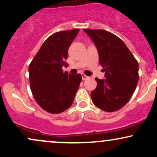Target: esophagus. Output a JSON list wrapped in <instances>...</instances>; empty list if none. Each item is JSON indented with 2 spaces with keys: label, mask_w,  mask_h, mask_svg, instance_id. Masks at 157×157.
<instances>
[{
  "label": "esophagus",
  "mask_w": 157,
  "mask_h": 157,
  "mask_svg": "<svg viewBox=\"0 0 157 157\" xmlns=\"http://www.w3.org/2000/svg\"><path fill=\"white\" fill-rule=\"evenodd\" d=\"M82 80H87V79H89V77L88 76H86V75H82Z\"/></svg>",
  "instance_id": "34e87169"
}]
</instances>
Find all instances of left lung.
Returning <instances> with one entry per match:
<instances>
[{
  "label": "left lung",
  "mask_w": 157,
  "mask_h": 157,
  "mask_svg": "<svg viewBox=\"0 0 157 157\" xmlns=\"http://www.w3.org/2000/svg\"><path fill=\"white\" fill-rule=\"evenodd\" d=\"M99 53L100 63L105 71L104 80L97 77L91 100L102 111H118L129 101L139 80L137 60L120 37L103 29H83Z\"/></svg>",
  "instance_id": "8db88e82"
}]
</instances>
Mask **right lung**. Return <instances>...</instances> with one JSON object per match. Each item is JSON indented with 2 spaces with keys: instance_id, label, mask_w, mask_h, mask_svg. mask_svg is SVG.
<instances>
[{
  "instance_id": "1",
  "label": "right lung",
  "mask_w": 157,
  "mask_h": 157,
  "mask_svg": "<svg viewBox=\"0 0 157 157\" xmlns=\"http://www.w3.org/2000/svg\"><path fill=\"white\" fill-rule=\"evenodd\" d=\"M79 29L57 32L45 40L29 66V83L37 104L51 113H60L72 105L82 80L80 74L63 71L68 50Z\"/></svg>"
}]
</instances>
